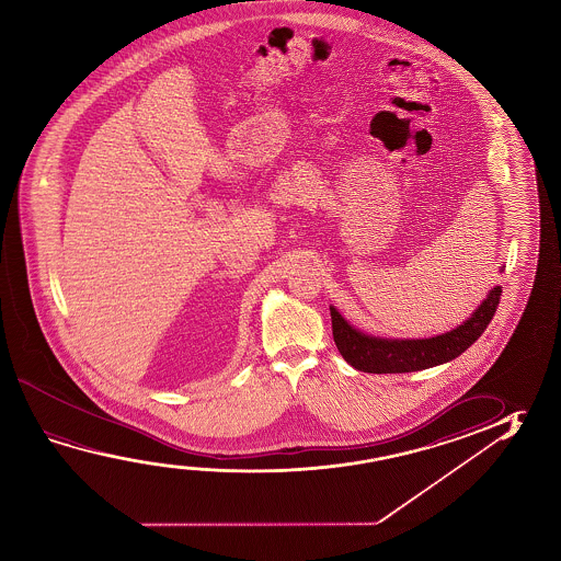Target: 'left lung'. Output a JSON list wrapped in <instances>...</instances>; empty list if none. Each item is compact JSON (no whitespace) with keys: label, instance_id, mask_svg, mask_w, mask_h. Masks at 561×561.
Masks as SVG:
<instances>
[{"label":"left lung","instance_id":"obj_1","mask_svg":"<svg viewBox=\"0 0 561 561\" xmlns=\"http://www.w3.org/2000/svg\"><path fill=\"white\" fill-rule=\"evenodd\" d=\"M501 285H495L478 309L456 329L432 339H386L352 327L331 305L332 336L342 358L352 368L368 374H407L434 368L458 358L461 352L485 332L501 299Z\"/></svg>","mask_w":561,"mask_h":561}]
</instances>
